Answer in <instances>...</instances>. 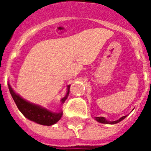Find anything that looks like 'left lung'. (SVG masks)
<instances>
[{"label": "left lung", "mask_w": 151, "mask_h": 151, "mask_svg": "<svg viewBox=\"0 0 151 151\" xmlns=\"http://www.w3.org/2000/svg\"><path fill=\"white\" fill-rule=\"evenodd\" d=\"M126 117V116H122L121 118H120L118 120H116V121H108V120L105 119L104 117H95V120H97L98 122H100V123H103V124H116L118 122H120L121 120L124 119Z\"/></svg>", "instance_id": "8db88e82"}]
</instances>
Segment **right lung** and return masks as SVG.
<instances>
[{"instance_id": "right-lung-1", "label": "right lung", "mask_w": 151, "mask_h": 151, "mask_svg": "<svg viewBox=\"0 0 151 151\" xmlns=\"http://www.w3.org/2000/svg\"><path fill=\"white\" fill-rule=\"evenodd\" d=\"M69 87L70 86H68V91H67L65 97L61 99L62 103L65 101V99L69 95ZM9 89L19 111L24 115V116L27 117L30 120L35 121L40 124L49 126V125L56 124L62 116V112H58V113L52 112L45 108H41L40 106L26 101L13 91L9 84Z\"/></svg>"}]
</instances>
